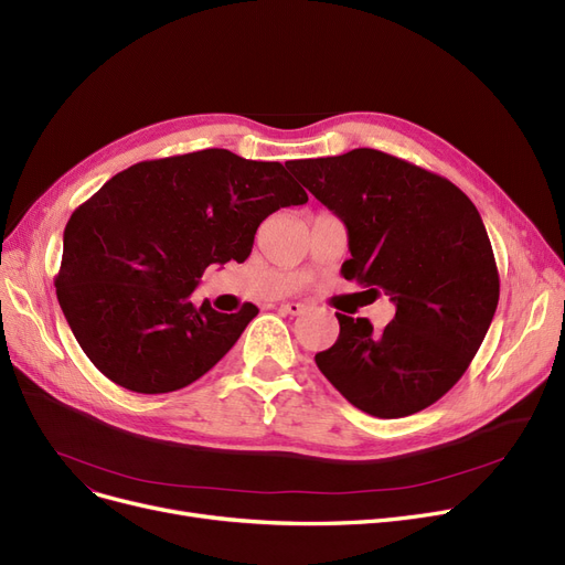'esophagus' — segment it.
<instances>
[{
    "instance_id": "esophagus-1",
    "label": "esophagus",
    "mask_w": 565,
    "mask_h": 565,
    "mask_svg": "<svg viewBox=\"0 0 565 565\" xmlns=\"http://www.w3.org/2000/svg\"><path fill=\"white\" fill-rule=\"evenodd\" d=\"M279 309L284 313H290V316H300L305 311V305H300V302H284V305H279Z\"/></svg>"
}]
</instances>
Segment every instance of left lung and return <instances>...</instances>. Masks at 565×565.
I'll use <instances>...</instances> for the list:
<instances>
[{
    "label": "left lung",
    "instance_id": "1",
    "mask_svg": "<svg viewBox=\"0 0 565 565\" xmlns=\"http://www.w3.org/2000/svg\"><path fill=\"white\" fill-rule=\"evenodd\" d=\"M286 167L345 222L341 275L396 305L380 332L369 318L337 313L341 332L316 354L320 373L373 417L426 409L462 377L499 302L477 205L447 178L375 148Z\"/></svg>",
    "mask_w": 565,
    "mask_h": 565
}]
</instances>
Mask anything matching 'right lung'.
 Returning <instances> with one entry per match:
<instances>
[{"label":"right lung","instance_id":"obj_1","mask_svg":"<svg viewBox=\"0 0 565 565\" xmlns=\"http://www.w3.org/2000/svg\"><path fill=\"white\" fill-rule=\"evenodd\" d=\"M307 192L279 162L226 148L146 160L71 215L56 298L92 364L137 394L183 390L211 371L258 313H220L190 295L213 263H243L258 224Z\"/></svg>","mask_w":565,"mask_h":565}]
</instances>
